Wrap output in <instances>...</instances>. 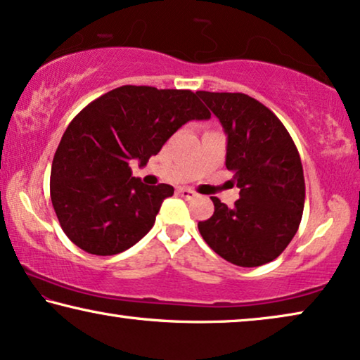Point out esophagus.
Returning a JSON list of instances; mask_svg holds the SVG:
<instances>
[{"label": "esophagus", "mask_w": 360, "mask_h": 360, "mask_svg": "<svg viewBox=\"0 0 360 360\" xmlns=\"http://www.w3.org/2000/svg\"><path fill=\"white\" fill-rule=\"evenodd\" d=\"M181 197H184L186 200H191V199H195L197 194L192 189H187V187H181V189L178 191Z\"/></svg>", "instance_id": "34e87169"}]
</instances>
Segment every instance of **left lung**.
Returning <instances> with one entry per match:
<instances>
[{"label": "left lung", "instance_id": "1", "mask_svg": "<svg viewBox=\"0 0 360 360\" xmlns=\"http://www.w3.org/2000/svg\"><path fill=\"white\" fill-rule=\"evenodd\" d=\"M226 135V169L240 199L217 197L214 215L199 221L207 245L231 264L256 267L274 261L300 225L305 179L300 155L277 115L243 93H197Z\"/></svg>", "mask_w": 360, "mask_h": 360}]
</instances>
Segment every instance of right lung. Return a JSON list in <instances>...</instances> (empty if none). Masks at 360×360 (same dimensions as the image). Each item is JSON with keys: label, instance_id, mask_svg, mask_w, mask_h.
Listing matches in <instances>:
<instances>
[{"label": "right lung", "instance_id": "add662e5", "mask_svg": "<svg viewBox=\"0 0 360 360\" xmlns=\"http://www.w3.org/2000/svg\"><path fill=\"white\" fill-rule=\"evenodd\" d=\"M210 112L189 89L120 86L86 105L65 130L50 173L60 226L81 250L119 255L155 225L173 186H146L130 163H148L189 120Z\"/></svg>", "mask_w": 360, "mask_h": 360}]
</instances>
